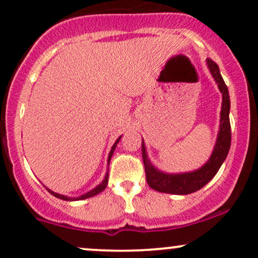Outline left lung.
Instances as JSON below:
<instances>
[{"instance_id": "obj_1", "label": "left lung", "mask_w": 258, "mask_h": 258, "mask_svg": "<svg viewBox=\"0 0 258 258\" xmlns=\"http://www.w3.org/2000/svg\"><path fill=\"white\" fill-rule=\"evenodd\" d=\"M207 67H209L210 72H211L212 76H214L216 82H217L218 88H220L222 93L220 132H218L215 149L212 152V155L210 156L209 161L203 167H200L199 170L186 173L168 174L156 170L150 164L149 159L147 156L146 146H144V142L142 141V156H143L147 183L150 188L156 191H160V193L185 195L199 190V189L203 188L204 185L207 184L210 180L214 178L215 174L218 172L222 164L226 160L228 152H229L230 141H232L229 121V92H228L227 85L224 84V80L222 78L218 65L212 59L207 58Z\"/></svg>"}]
</instances>
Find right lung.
I'll use <instances>...</instances> for the list:
<instances>
[{
    "mask_svg": "<svg viewBox=\"0 0 258 258\" xmlns=\"http://www.w3.org/2000/svg\"><path fill=\"white\" fill-rule=\"evenodd\" d=\"M120 139H121V137L117 138V141L115 142V144H114V146H112V148H111L110 153H109V156H108V165H109V162H110V159H111V156H112V153H114L115 148H116L117 143H119V141H120ZM108 177H109V168H108V172H106V174H105L104 179H103V182L100 183V184H99L98 186H96V188H94V189H92V190L88 191V193H86V194L81 195V197H78V198H68V197H65V195H60V194H57V193H54V191L49 190L48 188H46V189H47V190H48L49 193H51L52 195H54L55 198H59V199H61V200H67V201H74V200H82V199H88V198H92V197H94V195L99 194L100 191H103V190H104V189H105V186H106V184H108Z\"/></svg>",
    "mask_w": 258,
    "mask_h": 258,
    "instance_id": "1",
    "label": "right lung"
}]
</instances>
